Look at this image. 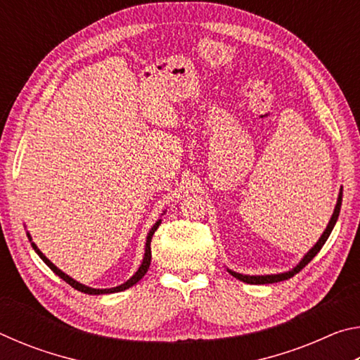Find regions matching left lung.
I'll return each instance as SVG.
<instances>
[{"label": "left lung", "instance_id": "8db88e82", "mask_svg": "<svg viewBox=\"0 0 360 360\" xmlns=\"http://www.w3.org/2000/svg\"><path fill=\"white\" fill-rule=\"evenodd\" d=\"M341 198H343V187H340V193H338V198H337V205H335V210L332 212V217L330 221H328L326 230L322 231L321 238L316 241V245L309 249V251L303 255L302 260L298 262V264L292 268V270L289 271H283V273H275V275H243V273H238V271H233L230 270V268H227V271L230 273L231 276H235L236 279H240V281L246 283V284H271V283H279V281H285V279L292 278L294 275H297L298 271L302 270V268L307 266L309 262H311L316 254H318L321 251V248L326 245V241L328 236H330L332 230L335 227V224H337V219L340 216V210H341Z\"/></svg>", "mask_w": 360, "mask_h": 360}]
</instances>
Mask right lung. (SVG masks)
Wrapping results in <instances>:
<instances>
[{
    "instance_id": "add662e5",
    "label": "right lung",
    "mask_w": 360,
    "mask_h": 360,
    "mask_svg": "<svg viewBox=\"0 0 360 360\" xmlns=\"http://www.w3.org/2000/svg\"><path fill=\"white\" fill-rule=\"evenodd\" d=\"M165 214V211L162 212V216ZM162 224V219H158V221L152 225V229L149 230V233H148V238H146V248H144V255H143V262H141V265L138 266V270H136V273L135 275H133L130 279H127V281L124 283V284H120V285H115V288H109V289H95V288H89V285H85V284H82V283H79V281H76L75 278H71L70 275H66L65 271H62L60 270L58 266H56L52 264L51 260H49L44 254H42L41 251H39V248L34 245L33 243V240H32V235L28 233L27 231V236H28V240H30V243H32V246H33V249H34V252L39 255V257L42 259V262H44V264L51 268V270L56 273L57 276H60L63 279V281H66L68 283L71 288H75L76 290H79V292H84V294H89V295H101V294H114V292H122V290H125V289H129V288H131L133 284H136L139 279H141L146 273H148V268H149V265H150V257H152V254H150V240H152V235L155 233V230L158 229V225Z\"/></svg>"
}]
</instances>
